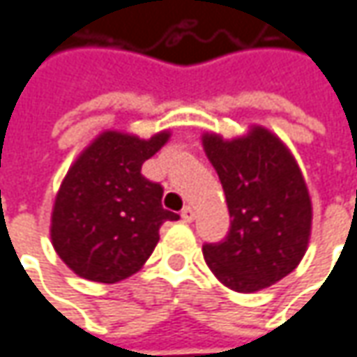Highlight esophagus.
Segmentation results:
<instances>
[{
    "mask_svg": "<svg viewBox=\"0 0 357 357\" xmlns=\"http://www.w3.org/2000/svg\"><path fill=\"white\" fill-rule=\"evenodd\" d=\"M181 217H183L185 223H190V221L195 219V208H192V206H185V208L181 211Z\"/></svg>",
    "mask_w": 357,
    "mask_h": 357,
    "instance_id": "34e87169",
    "label": "esophagus"
}]
</instances>
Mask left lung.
I'll use <instances>...</instances> for the list:
<instances>
[{"label": "left lung", "instance_id": "1", "mask_svg": "<svg viewBox=\"0 0 357 357\" xmlns=\"http://www.w3.org/2000/svg\"><path fill=\"white\" fill-rule=\"evenodd\" d=\"M203 146L233 217L223 241L203 245L206 265L235 291L265 289L291 273L307 249L312 201L301 170L261 126L231 142L205 134Z\"/></svg>", "mask_w": 357, "mask_h": 357}]
</instances>
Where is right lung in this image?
<instances>
[{"instance_id":"right-lung-1","label":"right lung","mask_w":357,"mask_h":357,"mask_svg":"<svg viewBox=\"0 0 357 357\" xmlns=\"http://www.w3.org/2000/svg\"><path fill=\"white\" fill-rule=\"evenodd\" d=\"M169 132L151 140L104 132L82 152L63 178L52 213V243L84 279L116 283L151 257L158 229L178 215L162 206L165 188L140 170Z\"/></svg>"}]
</instances>
